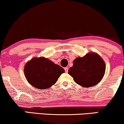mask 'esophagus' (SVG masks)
Returning a JSON list of instances; mask_svg holds the SVG:
<instances>
[{
    "label": "esophagus",
    "mask_w": 124,
    "mask_h": 124,
    "mask_svg": "<svg viewBox=\"0 0 124 124\" xmlns=\"http://www.w3.org/2000/svg\"><path fill=\"white\" fill-rule=\"evenodd\" d=\"M65 69V71L66 73H67V72H68V70H69L68 67H65V69Z\"/></svg>",
    "instance_id": "obj_1"
}]
</instances>
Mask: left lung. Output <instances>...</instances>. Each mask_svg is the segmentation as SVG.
Here are the masks:
<instances>
[{"mask_svg":"<svg viewBox=\"0 0 124 124\" xmlns=\"http://www.w3.org/2000/svg\"><path fill=\"white\" fill-rule=\"evenodd\" d=\"M105 64L96 53H88L84 57L74 61L68 73L77 84L85 87H92L99 83L105 72Z\"/></svg>","mask_w":124,"mask_h":124,"instance_id":"1","label":"left lung"}]
</instances>
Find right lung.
Masks as SVG:
<instances>
[{"mask_svg": "<svg viewBox=\"0 0 124 124\" xmlns=\"http://www.w3.org/2000/svg\"><path fill=\"white\" fill-rule=\"evenodd\" d=\"M24 72L30 84L36 88L46 89L57 82L65 70L49 59L40 57L34 58L28 62Z\"/></svg>", "mask_w": 124, "mask_h": 124, "instance_id": "obj_1", "label": "right lung"}]
</instances>
